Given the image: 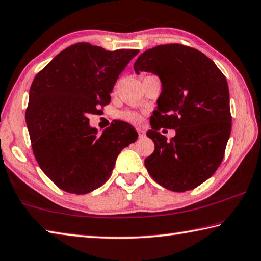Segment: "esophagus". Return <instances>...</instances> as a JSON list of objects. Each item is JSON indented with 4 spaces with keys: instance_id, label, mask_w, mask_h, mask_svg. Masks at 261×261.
I'll return each instance as SVG.
<instances>
[{
    "instance_id": "obj_1",
    "label": "esophagus",
    "mask_w": 261,
    "mask_h": 261,
    "mask_svg": "<svg viewBox=\"0 0 261 261\" xmlns=\"http://www.w3.org/2000/svg\"><path fill=\"white\" fill-rule=\"evenodd\" d=\"M137 131H138L139 137H144V136H145V131H144L143 129H138Z\"/></svg>"
}]
</instances>
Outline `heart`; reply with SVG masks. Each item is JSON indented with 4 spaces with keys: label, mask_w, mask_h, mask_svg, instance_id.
Returning <instances> with one entry per match:
<instances>
[{
    "label": "heart",
    "mask_w": 261,
    "mask_h": 261,
    "mask_svg": "<svg viewBox=\"0 0 261 261\" xmlns=\"http://www.w3.org/2000/svg\"><path fill=\"white\" fill-rule=\"evenodd\" d=\"M117 117L126 123H130V124H139L143 120L141 115L135 112V110H123V112L118 113Z\"/></svg>",
    "instance_id": "1"
}]
</instances>
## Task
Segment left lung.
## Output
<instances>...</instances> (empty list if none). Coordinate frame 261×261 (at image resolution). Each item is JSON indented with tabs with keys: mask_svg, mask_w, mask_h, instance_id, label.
<instances>
[{
	"mask_svg": "<svg viewBox=\"0 0 261 261\" xmlns=\"http://www.w3.org/2000/svg\"><path fill=\"white\" fill-rule=\"evenodd\" d=\"M134 68L158 74L162 83L147 131L155 146L145 159L148 174L170 191L197 188L220 167L230 137L226 77L205 54L180 43L147 49ZM162 127L175 128L176 136L167 141L158 132Z\"/></svg>",
	"mask_w": 261,
	"mask_h": 261,
	"instance_id": "8db88e82",
	"label": "left lung"
}]
</instances>
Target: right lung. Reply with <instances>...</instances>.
<instances>
[{"mask_svg":"<svg viewBox=\"0 0 261 261\" xmlns=\"http://www.w3.org/2000/svg\"><path fill=\"white\" fill-rule=\"evenodd\" d=\"M138 53L78 42L34 77L26 108L33 154L63 191L85 194L100 188L118 154L138 138L135 127L123 121H114L102 135L88 125V116L110 102L118 76Z\"/></svg>","mask_w":261,"mask_h":261,"instance_id":"right-lung-1","label":"right lung"}]
</instances>
